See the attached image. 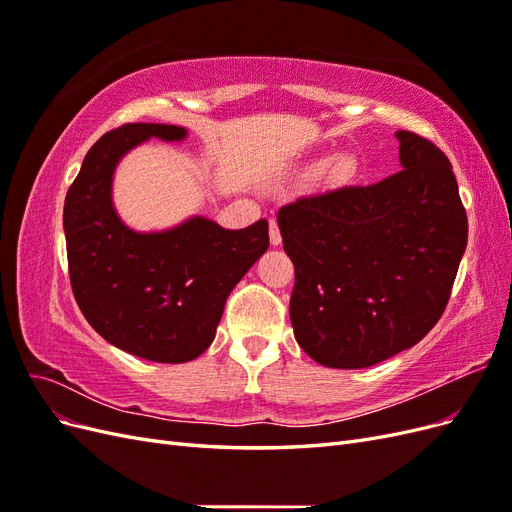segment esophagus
Masks as SVG:
<instances>
[{
	"label": "esophagus",
	"mask_w": 512,
	"mask_h": 512,
	"mask_svg": "<svg viewBox=\"0 0 512 512\" xmlns=\"http://www.w3.org/2000/svg\"><path fill=\"white\" fill-rule=\"evenodd\" d=\"M269 241L273 247L282 243V232H280V226H277V220H269Z\"/></svg>",
	"instance_id": "1"
}]
</instances>
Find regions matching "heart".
<instances>
[{
	"instance_id": "heart-1",
	"label": "heart",
	"mask_w": 512,
	"mask_h": 512,
	"mask_svg": "<svg viewBox=\"0 0 512 512\" xmlns=\"http://www.w3.org/2000/svg\"><path fill=\"white\" fill-rule=\"evenodd\" d=\"M356 170H359V162H356L352 153H339V156H335L329 164V173L339 181L352 179L356 175Z\"/></svg>"
}]
</instances>
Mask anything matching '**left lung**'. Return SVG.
Masks as SVG:
<instances>
[{"label": "left lung", "instance_id": "8db88e82", "mask_svg": "<svg viewBox=\"0 0 512 512\" xmlns=\"http://www.w3.org/2000/svg\"><path fill=\"white\" fill-rule=\"evenodd\" d=\"M395 136L399 173L277 211L294 265V337L324 367H369L421 342L451 299L466 252L468 218L451 162L423 136Z\"/></svg>", "mask_w": 512, "mask_h": 512}]
</instances>
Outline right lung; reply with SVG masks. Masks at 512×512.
Returning <instances> with one entry per match:
<instances>
[{"instance_id":"right-lung-1","label":"right lung","mask_w":512,"mask_h":512,"mask_svg":"<svg viewBox=\"0 0 512 512\" xmlns=\"http://www.w3.org/2000/svg\"><path fill=\"white\" fill-rule=\"evenodd\" d=\"M185 128L126 123L87 151L66 194L64 230L74 299L108 344L153 363H185L215 337L232 288L269 247V222L226 230L190 218L136 232L113 207L119 160L149 138L183 141Z\"/></svg>"}]
</instances>
